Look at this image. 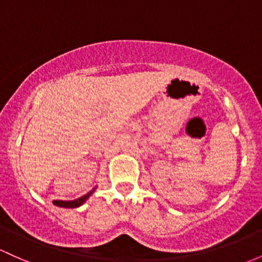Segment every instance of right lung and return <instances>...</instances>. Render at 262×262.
Segmentation results:
<instances>
[{"mask_svg": "<svg viewBox=\"0 0 262 262\" xmlns=\"http://www.w3.org/2000/svg\"><path fill=\"white\" fill-rule=\"evenodd\" d=\"M93 191H94V189H93V190H92V191H89L88 194H85L84 196L79 198V199H77V200H72V201L54 200V201H53V204H54V205L59 206V208H78V206L82 205V204L84 203V201L87 200L89 196H91L92 192H93Z\"/></svg>", "mask_w": 262, "mask_h": 262, "instance_id": "add662e5", "label": "right lung"}]
</instances>
